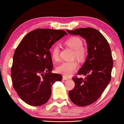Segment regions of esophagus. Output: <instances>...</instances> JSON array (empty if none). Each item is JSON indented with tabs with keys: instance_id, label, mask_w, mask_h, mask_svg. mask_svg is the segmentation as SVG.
Here are the masks:
<instances>
[{
	"instance_id": "esophagus-1",
	"label": "esophagus",
	"mask_w": 124,
	"mask_h": 124,
	"mask_svg": "<svg viewBox=\"0 0 124 124\" xmlns=\"http://www.w3.org/2000/svg\"><path fill=\"white\" fill-rule=\"evenodd\" d=\"M68 78H67V77H65V76H63V77H62V80H68Z\"/></svg>"
}]
</instances>
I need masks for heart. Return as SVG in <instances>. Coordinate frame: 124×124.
<instances>
[{"label":"heart","mask_w":124,"mask_h":124,"mask_svg":"<svg viewBox=\"0 0 124 124\" xmlns=\"http://www.w3.org/2000/svg\"><path fill=\"white\" fill-rule=\"evenodd\" d=\"M66 44L74 50V56L80 60L85 59L86 56V52L83 48V41L77 37H72L66 41ZM60 48L57 45L53 46L51 50V57L53 60L57 62L59 60ZM78 64L76 61L64 62L58 65L56 71L58 73L66 76L71 75L77 69Z\"/></svg>","instance_id":"obj_1"}]
</instances>
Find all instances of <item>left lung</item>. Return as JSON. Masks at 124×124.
Wrapping results in <instances>:
<instances>
[{
  "label": "left lung",
  "mask_w": 124,
  "mask_h": 124,
  "mask_svg": "<svg viewBox=\"0 0 124 124\" xmlns=\"http://www.w3.org/2000/svg\"><path fill=\"white\" fill-rule=\"evenodd\" d=\"M67 31L82 37L87 44L88 55L78 72V75H83L85 78H73L75 85L68 93L74 104L87 106L99 99L111 80L113 62L110 47L105 37L95 29L79 28Z\"/></svg>",
  "instance_id": "left-lung-1"
}]
</instances>
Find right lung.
Listing matches in <instances>:
<instances>
[{
	"instance_id": "right-lung-1",
	"label": "right lung",
	"mask_w": 124,
	"mask_h": 124,
	"mask_svg": "<svg viewBox=\"0 0 124 124\" xmlns=\"http://www.w3.org/2000/svg\"><path fill=\"white\" fill-rule=\"evenodd\" d=\"M66 34L64 30L37 29L26 35L15 49L11 70L12 82L18 96L27 104H45L51 96L53 83L62 80L61 75L51 72L49 50Z\"/></svg>"
}]
</instances>
